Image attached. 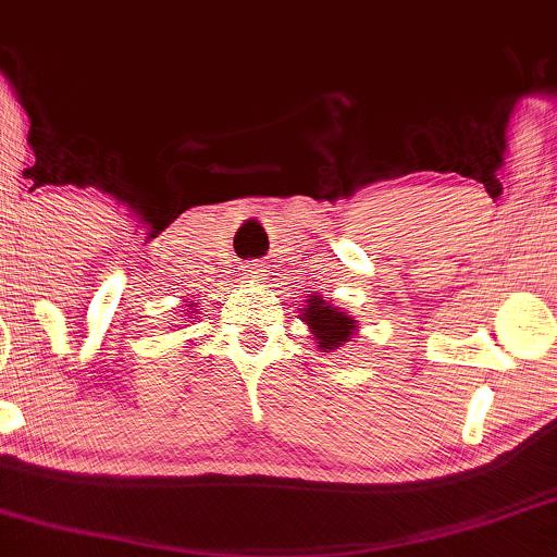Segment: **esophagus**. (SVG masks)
<instances>
[{
    "mask_svg": "<svg viewBox=\"0 0 557 557\" xmlns=\"http://www.w3.org/2000/svg\"><path fill=\"white\" fill-rule=\"evenodd\" d=\"M264 264H259V261H251V264H246V270H243L248 283H261V280H264Z\"/></svg>",
    "mask_w": 557,
    "mask_h": 557,
    "instance_id": "obj_1",
    "label": "esophagus"
}]
</instances>
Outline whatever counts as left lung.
<instances>
[{
	"label": "left lung",
	"instance_id": "left-lung-1",
	"mask_svg": "<svg viewBox=\"0 0 557 557\" xmlns=\"http://www.w3.org/2000/svg\"><path fill=\"white\" fill-rule=\"evenodd\" d=\"M309 309H304V319L309 324V330L314 332V337L319 341V348L322 350H332L341 348V345L348 341L350 332H354L356 322L350 317H345V311L332 309V306L324 304L322 298H311L306 300Z\"/></svg>",
	"mask_w": 557,
	"mask_h": 557
}]
</instances>
